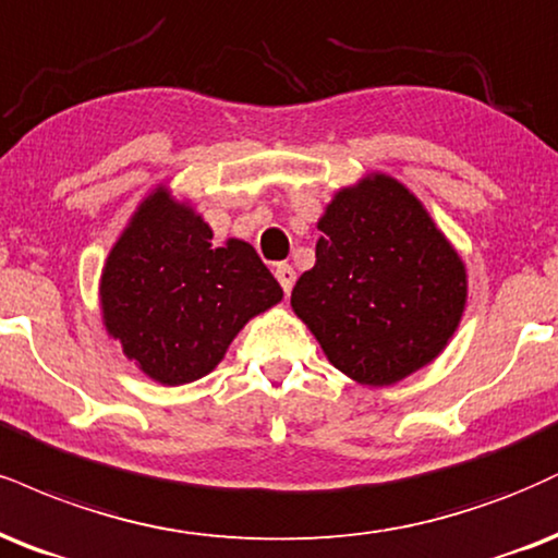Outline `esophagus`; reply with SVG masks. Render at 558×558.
I'll return each instance as SVG.
<instances>
[{
  "mask_svg": "<svg viewBox=\"0 0 558 558\" xmlns=\"http://www.w3.org/2000/svg\"><path fill=\"white\" fill-rule=\"evenodd\" d=\"M275 278H278V283L286 293H291L293 283H296V270H293L291 265H286V262H278V265H275Z\"/></svg>",
  "mask_w": 558,
  "mask_h": 558,
  "instance_id": "obj_1",
  "label": "esophagus"
}]
</instances>
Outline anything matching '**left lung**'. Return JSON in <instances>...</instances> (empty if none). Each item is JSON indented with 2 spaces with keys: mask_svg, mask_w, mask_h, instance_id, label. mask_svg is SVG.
I'll use <instances>...</instances> for the list:
<instances>
[{
  "mask_svg": "<svg viewBox=\"0 0 558 558\" xmlns=\"http://www.w3.org/2000/svg\"><path fill=\"white\" fill-rule=\"evenodd\" d=\"M291 306L327 361L389 387L432 364L468 304L465 262L415 194L374 171L332 194Z\"/></svg>",
  "mask_w": 558,
  "mask_h": 558,
  "instance_id": "obj_1",
  "label": "left lung"
}]
</instances>
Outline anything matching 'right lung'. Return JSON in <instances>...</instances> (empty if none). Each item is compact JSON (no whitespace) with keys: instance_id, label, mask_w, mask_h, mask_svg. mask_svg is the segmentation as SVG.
Instances as JSON below:
<instances>
[{"instance_id":"right-lung-1","label":"right lung","mask_w":558,"mask_h":558,"mask_svg":"<svg viewBox=\"0 0 558 558\" xmlns=\"http://www.w3.org/2000/svg\"><path fill=\"white\" fill-rule=\"evenodd\" d=\"M283 288L252 244H213V228L169 184L143 197L98 280L106 335L163 387L203 379Z\"/></svg>"}]
</instances>
